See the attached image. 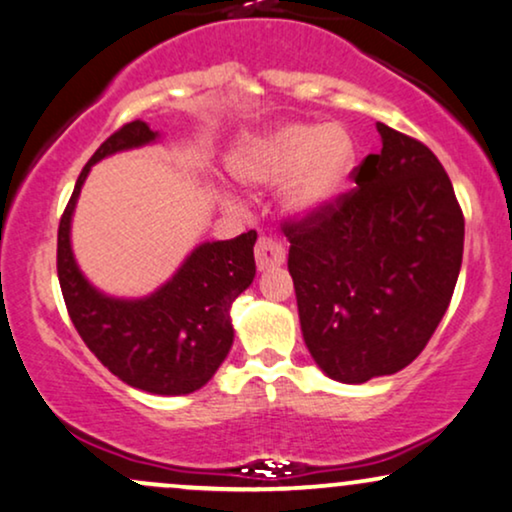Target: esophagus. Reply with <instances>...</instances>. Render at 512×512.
Segmentation results:
<instances>
[{
	"mask_svg": "<svg viewBox=\"0 0 512 512\" xmlns=\"http://www.w3.org/2000/svg\"><path fill=\"white\" fill-rule=\"evenodd\" d=\"M255 260L260 272H269V269L281 267V264L286 262V250H283L279 240L262 236L255 245Z\"/></svg>",
	"mask_w": 512,
	"mask_h": 512,
	"instance_id": "esophagus-1",
	"label": "esophagus"
}]
</instances>
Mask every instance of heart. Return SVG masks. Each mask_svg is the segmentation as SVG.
<instances>
[{"label": "heart", "instance_id": "b5f03b06", "mask_svg": "<svg viewBox=\"0 0 512 512\" xmlns=\"http://www.w3.org/2000/svg\"><path fill=\"white\" fill-rule=\"evenodd\" d=\"M355 159V138L341 123L286 121L245 140L231 169L250 186H274L288 177L281 207L295 219H315L348 193Z\"/></svg>", "mask_w": 512, "mask_h": 512}]
</instances>
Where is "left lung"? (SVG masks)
Masks as SVG:
<instances>
[{"instance_id":"1","label":"left lung","mask_w":512,"mask_h":512,"mask_svg":"<svg viewBox=\"0 0 512 512\" xmlns=\"http://www.w3.org/2000/svg\"><path fill=\"white\" fill-rule=\"evenodd\" d=\"M377 131L381 152L357 166L353 193L283 229L305 346L341 384L408 367L463 264L465 219L441 162L386 123Z\"/></svg>"}]
</instances>
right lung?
Returning <instances> with one entry per match:
<instances>
[{"label": "right lung", "instance_id": "1", "mask_svg": "<svg viewBox=\"0 0 512 512\" xmlns=\"http://www.w3.org/2000/svg\"><path fill=\"white\" fill-rule=\"evenodd\" d=\"M159 138L145 121H131L83 166L59 221L57 272L73 326L114 377L155 396H186L214 377L233 346L231 305L255 279L257 233L200 243L169 281L143 298L100 291L80 272L71 248L73 212L92 166Z\"/></svg>", "mask_w": 512, "mask_h": 512}]
</instances>
